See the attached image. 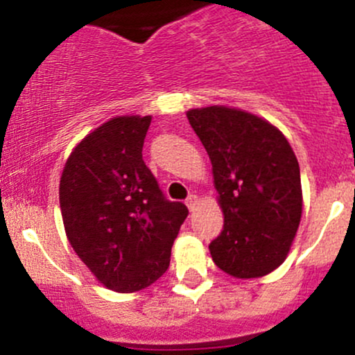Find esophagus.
I'll list each match as a JSON object with an SVG mask.
<instances>
[{"label": "esophagus", "mask_w": 355, "mask_h": 355, "mask_svg": "<svg viewBox=\"0 0 355 355\" xmlns=\"http://www.w3.org/2000/svg\"><path fill=\"white\" fill-rule=\"evenodd\" d=\"M198 202H199V199H198V196H189L187 198V200H185V204H187V207L191 211H194L196 209V206H198Z\"/></svg>", "instance_id": "esophagus-1"}]
</instances>
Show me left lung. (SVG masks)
<instances>
[{
  "mask_svg": "<svg viewBox=\"0 0 355 355\" xmlns=\"http://www.w3.org/2000/svg\"><path fill=\"white\" fill-rule=\"evenodd\" d=\"M213 164L223 230L209 244L214 264L234 278H261L288 256L302 216L299 161L264 118L230 106L187 111Z\"/></svg>",
  "mask_w": 355,
  "mask_h": 355,
  "instance_id": "1",
  "label": "left lung"
}]
</instances>
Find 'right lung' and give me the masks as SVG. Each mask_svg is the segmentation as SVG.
<instances>
[{"instance_id": "right-lung-1", "label": "right lung", "mask_w": 355, "mask_h": 355, "mask_svg": "<svg viewBox=\"0 0 355 355\" xmlns=\"http://www.w3.org/2000/svg\"><path fill=\"white\" fill-rule=\"evenodd\" d=\"M151 116H114L85 135L60 178L67 239L106 288L132 293L170 266L189 209L164 199L142 159Z\"/></svg>"}]
</instances>
